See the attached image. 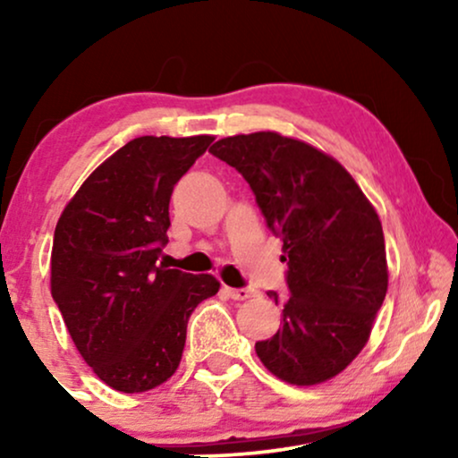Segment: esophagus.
I'll use <instances>...</instances> for the list:
<instances>
[{
  "label": "esophagus",
  "instance_id": "34e87169",
  "mask_svg": "<svg viewBox=\"0 0 458 458\" xmlns=\"http://www.w3.org/2000/svg\"><path fill=\"white\" fill-rule=\"evenodd\" d=\"M225 292L233 300H246L254 293V290H250V287H225Z\"/></svg>",
  "mask_w": 458,
  "mask_h": 458
}]
</instances>
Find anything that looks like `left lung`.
I'll use <instances>...</instances> for the list:
<instances>
[{
    "label": "left lung",
    "instance_id": "1",
    "mask_svg": "<svg viewBox=\"0 0 458 458\" xmlns=\"http://www.w3.org/2000/svg\"><path fill=\"white\" fill-rule=\"evenodd\" d=\"M210 154L233 166L284 242V325L256 354L275 377L323 384L371 335L387 292L386 242L371 202L340 162L273 131L218 140ZM279 304V293L268 292Z\"/></svg>",
    "mask_w": 458,
    "mask_h": 458
}]
</instances>
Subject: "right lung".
I'll use <instances>...</instances> for the list:
<instances>
[{
    "label": "right lung",
    "mask_w": 458,
    "mask_h": 458,
    "mask_svg": "<svg viewBox=\"0 0 458 458\" xmlns=\"http://www.w3.org/2000/svg\"><path fill=\"white\" fill-rule=\"evenodd\" d=\"M215 137H137L93 171L54 231L52 296L106 386L148 392L177 371L187 321L221 284L160 262L173 187Z\"/></svg>",
    "instance_id": "obj_1"
}]
</instances>
